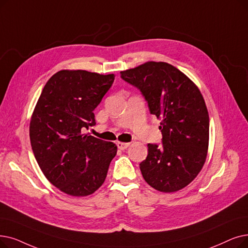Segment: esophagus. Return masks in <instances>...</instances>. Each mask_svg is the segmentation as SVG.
Listing matches in <instances>:
<instances>
[{
    "mask_svg": "<svg viewBox=\"0 0 248 248\" xmlns=\"http://www.w3.org/2000/svg\"><path fill=\"white\" fill-rule=\"evenodd\" d=\"M130 145H131L130 143H124V142H117L116 143V146H117V148L120 149V150H124Z\"/></svg>",
    "mask_w": 248,
    "mask_h": 248,
    "instance_id": "esophagus-1",
    "label": "esophagus"
}]
</instances>
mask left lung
Returning a JSON list of instances; mask_svg holds the SVG:
<instances>
[{"label":"left lung","mask_w":248,"mask_h":248,"mask_svg":"<svg viewBox=\"0 0 248 248\" xmlns=\"http://www.w3.org/2000/svg\"><path fill=\"white\" fill-rule=\"evenodd\" d=\"M142 92L151 114L161 121L162 147L148 144L140 164L149 186L174 192L188 186L202 170L209 147V113L203 97L187 76L170 63L147 62L121 72Z\"/></svg>","instance_id":"1"}]
</instances>
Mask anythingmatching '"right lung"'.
Masks as SVG:
<instances>
[{"instance_id":"add662e5","label":"right lung","mask_w":248,"mask_h":248,"mask_svg":"<svg viewBox=\"0 0 248 248\" xmlns=\"http://www.w3.org/2000/svg\"><path fill=\"white\" fill-rule=\"evenodd\" d=\"M114 75L62 70L46 82L30 121V143L37 163L51 185L73 197L97 190L106 178L117 147L88 134L94 109Z\"/></svg>"}]
</instances>
